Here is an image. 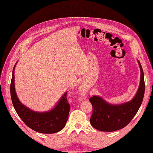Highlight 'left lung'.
I'll return each mask as SVG.
<instances>
[{
  "label": "left lung",
  "instance_id": "obj_1",
  "mask_svg": "<svg viewBox=\"0 0 153 153\" xmlns=\"http://www.w3.org/2000/svg\"><path fill=\"white\" fill-rule=\"evenodd\" d=\"M137 62L141 70V80L136 94L131 101L112 105L97 96L89 98L92 105L90 123L93 128L101 131H115L124 128L136 114L142 104L145 91L143 68L139 61Z\"/></svg>",
  "mask_w": 153,
  "mask_h": 153
}]
</instances>
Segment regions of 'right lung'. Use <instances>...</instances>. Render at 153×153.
<instances>
[{
	"label": "right lung",
	"mask_w": 153,
	"mask_h": 153,
	"mask_svg": "<svg viewBox=\"0 0 153 153\" xmlns=\"http://www.w3.org/2000/svg\"><path fill=\"white\" fill-rule=\"evenodd\" d=\"M16 64L12 71L10 96L18 116L29 128L40 133L52 134L61 131L68 121L71 108L68 102V92H65L55 107L49 111L37 112L30 110L20 102L15 91L14 69Z\"/></svg>",
	"instance_id": "1"
}]
</instances>
